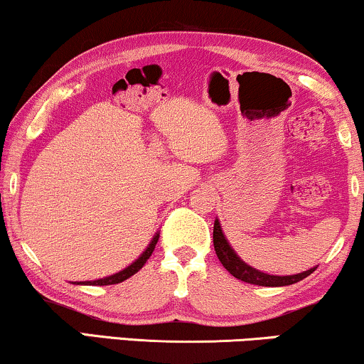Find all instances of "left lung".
<instances>
[{"label": "left lung", "mask_w": 364, "mask_h": 364, "mask_svg": "<svg viewBox=\"0 0 364 364\" xmlns=\"http://www.w3.org/2000/svg\"><path fill=\"white\" fill-rule=\"evenodd\" d=\"M213 247H215V253L222 265L225 267L233 277L238 278V280L252 283V285H260V287L293 285V283L300 282L308 275H311L316 268V267L310 268V270L298 273V275H290V277H275V275H267V273L258 272L250 265H247V263H243L240 258L237 257V253L232 250L230 245H228L227 238L223 237L218 220H215V223H213Z\"/></svg>", "instance_id": "1"}]
</instances>
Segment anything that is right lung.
Instances as JSON below:
<instances>
[{
	"label": "right lung",
	"instance_id": "right-lung-1",
	"mask_svg": "<svg viewBox=\"0 0 364 364\" xmlns=\"http://www.w3.org/2000/svg\"><path fill=\"white\" fill-rule=\"evenodd\" d=\"M157 240H159V233L156 237H154V240L149 243V247H147V250L142 253L141 257L137 258L136 262L132 263L131 267H127V268H124L122 272H119V273H116V275H112V277H106V278H102V280H94V282H79L77 285H99V287H102V285H116V283H121V282H124V280H127L129 277H132L134 273H137L139 270H141V268L146 265V262L149 260V257L152 255V252H154V248H156V243H157Z\"/></svg>",
	"mask_w": 364,
	"mask_h": 364
}]
</instances>
